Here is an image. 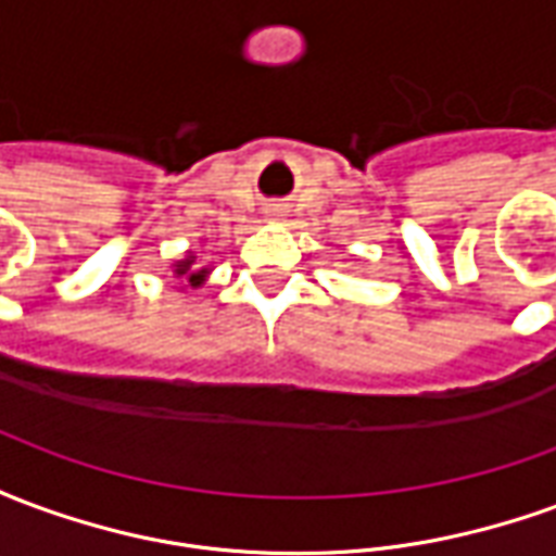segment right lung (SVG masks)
Segmentation results:
<instances>
[{
  "label": "right lung",
  "instance_id": "add662e5",
  "mask_svg": "<svg viewBox=\"0 0 556 556\" xmlns=\"http://www.w3.org/2000/svg\"><path fill=\"white\" fill-rule=\"evenodd\" d=\"M211 265H195V253L187 250L184 258L178 262H172V279H175V286L172 289H199V286H205L207 277H211Z\"/></svg>",
  "mask_w": 556,
  "mask_h": 556
}]
</instances>
